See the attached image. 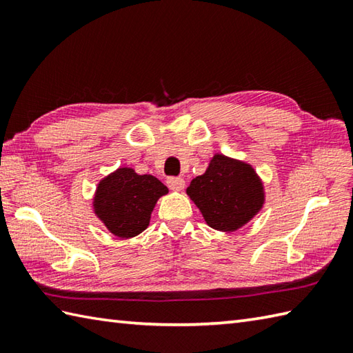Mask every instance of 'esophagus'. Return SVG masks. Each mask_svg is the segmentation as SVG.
<instances>
[{
	"instance_id": "34e87169",
	"label": "esophagus",
	"mask_w": 353,
	"mask_h": 353,
	"mask_svg": "<svg viewBox=\"0 0 353 353\" xmlns=\"http://www.w3.org/2000/svg\"><path fill=\"white\" fill-rule=\"evenodd\" d=\"M167 183L168 188L172 191H182L185 188V181L182 177H170Z\"/></svg>"
}]
</instances>
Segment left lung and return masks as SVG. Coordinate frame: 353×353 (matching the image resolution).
I'll use <instances>...</instances> for the list:
<instances>
[{"label":"left lung","mask_w":353,"mask_h":353,"mask_svg":"<svg viewBox=\"0 0 353 353\" xmlns=\"http://www.w3.org/2000/svg\"><path fill=\"white\" fill-rule=\"evenodd\" d=\"M186 194L208 226L221 232L243 228L265 201L264 185L252 165L221 153L214 154L203 174L192 179Z\"/></svg>","instance_id":"left-lung-1"}]
</instances>
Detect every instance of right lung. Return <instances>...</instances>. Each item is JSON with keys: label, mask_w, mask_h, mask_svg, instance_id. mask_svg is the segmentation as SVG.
Masks as SVG:
<instances>
[{"label": "right lung", "mask_w": 353, "mask_h": 353, "mask_svg": "<svg viewBox=\"0 0 353 353\" xmlns=\"http://www.w3.org/2000/svg\"><path fill=\"white\" fill-rule=\"evenodd\" d=\"M168 188L152 174H138L130 167L118 168L97 185L94 214L118 238H133L144 232L152 212Z\"/></svg>", "instance_id": "right-lung-1"}]
</instances>
